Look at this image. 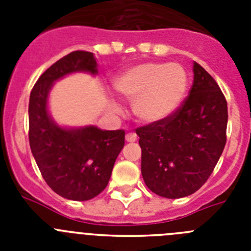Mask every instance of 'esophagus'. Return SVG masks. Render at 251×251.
Here are the masks:
<instances>
[{
	"mask_svg": "<svg viewBox=\"0 0 251 251\" xmlns=\"http://www.w3.org/2000/svg\"><path fill=\"white\" fill-rule=\"evenodd\" d=\"M126 141H127V142H136L137 141V134H136V133H132V132L127 133V134H126Z\"/></svg>",
	"mask_w": 251,
	"mask_h": 251,
	"instance_id": "1",
	"label": "esophagus"
}]
</instances>
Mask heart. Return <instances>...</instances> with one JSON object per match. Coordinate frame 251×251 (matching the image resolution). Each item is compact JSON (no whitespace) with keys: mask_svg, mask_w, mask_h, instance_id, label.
<instances>
[{"mask_svg":"<svg viewBox=\"0 0 251 251\" xmlns=\"http://www.w3.org/2000/svg\"><path fill=\"white\" fill-rule=\"evenodd\" d=\"M187 84L186 70L179 64L143 63L119 75L114 88L124 99L133 101V113L139 121L157 123L181 105Z\"/></svg>","mask_w":251,"mask_h":251,"instance_id":"b5f03b06","label":"heart"}]
</instances>
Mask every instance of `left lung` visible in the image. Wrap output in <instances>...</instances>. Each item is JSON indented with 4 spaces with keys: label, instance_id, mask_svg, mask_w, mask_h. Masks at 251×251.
Masks as SVG:
<instances>
[{
    "label": "left lung",
    "instance_id": "1",
    "mask_svg": "<svg viewBox=\"0 0 251 251\" xmlns=\"http://www.w3.org/2000/svg\"><path fill=\"white\" fill-rule=\"evenodd\" d=\"M227 103L220 86L194 63V84L167 119L139 127L142 176L156 195L179 199L207 181L226 143Z\"/></svg>",
    "mask_w": 251,
    "mask_h": 251
}]
</instances>
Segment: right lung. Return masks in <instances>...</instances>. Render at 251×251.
<instances>
[{"instance_id":"right-lung-1","label":"right lung","mask_w":251,"mask_h":251,"mask_svg":"<svg viewBox=\"0 0 251 251\" xmlns=\"http://www.w3.org/2000/svg\"><path fill=\"white\" fill-rule=\"evenodd\" d=\"M76 72L98 74L93 52L73 51L37 79L28 103V141L49 187L68 200L86 201L98 196L109 182L126 132L101 130L94 126L69 129L51 119L48 97L52 84Z\"/></svg>"}]
</instances>
